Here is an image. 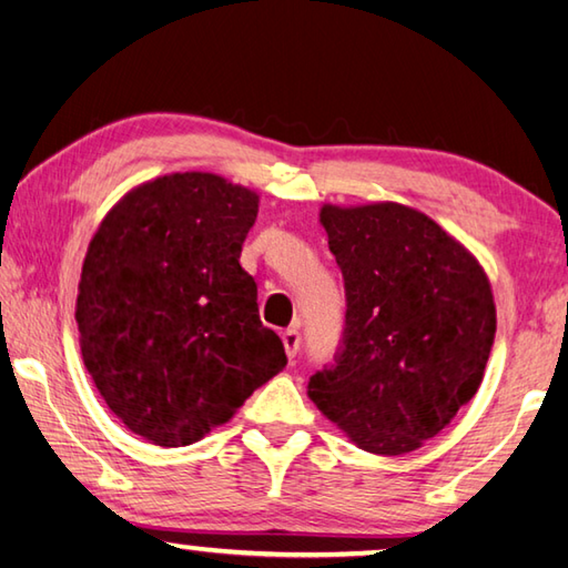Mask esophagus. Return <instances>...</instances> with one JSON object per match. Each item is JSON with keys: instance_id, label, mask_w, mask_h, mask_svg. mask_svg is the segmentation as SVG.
I'll return each instance as SVG.
<instances>
[{"instance_id": "34e87169", "label": "esophagus", "mask_w": 568, "mask_h": 568, "mask_svg": "<svg viewBox=\"0 0 568 568\" xmlns=\"http://www.w3.org/2000/svg\"><path fill=\"white\" fill-rule=\"evenodd\" d=\"M281 337L285 345V355L293 359L297 355V349H301V333H297V327H287Z\"/></svg>"}]
</instances>
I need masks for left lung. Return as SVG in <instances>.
<instances>
[{"mask_svg": "<svg viewBox=\"0 0 568 568\" xmlns=\"http://www.w3.org/2000/svg\"><path fill=\"white\" fill-rule=\"evenodd\" d=\"M345 281V339L307 395L359 449L397 457L477 395L497 333L477 257L402 203L320 209Z\"/></svg>", "mask_w": 568, "mask_h": 568, "instance_id": "left-lung-1", "label": "left lung"}]
</instances>
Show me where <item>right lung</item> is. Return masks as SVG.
Returning <instances> with one entry per match:
<instances>
[{
    "mask_svg": "<svg viewBox=\"0 0 568 568\" xmlns=\"http://www.w3.org/2000/svg\"><path fill=\"white\" fill-rule=\"evenodd\" d=\"M257 193L215 173H169L104 215L81 267V357L133 435L185 447L225 425L285 367L241 248Z\"/></svg>",
    "mask_w": 568,
    "mask_h": 568,
    "instance_id": "right-lung-1",
    "label": "right lung"
}]
</instances>
